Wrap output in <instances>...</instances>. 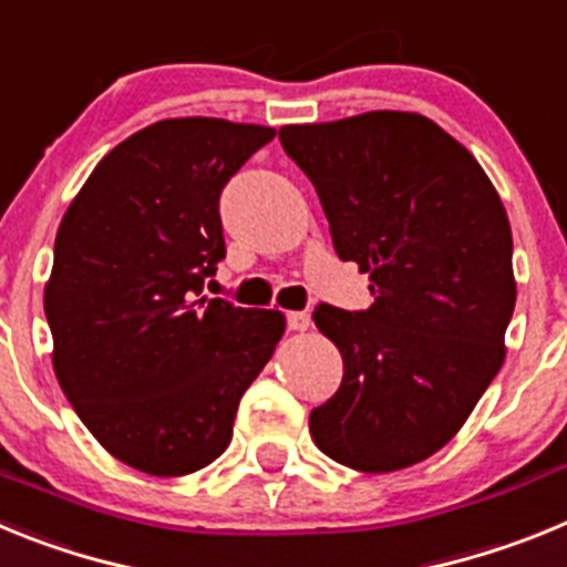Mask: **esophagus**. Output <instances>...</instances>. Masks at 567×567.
Instances as JSON below:
<instances>
[{"label": "esophagus", "mask_w": 567, "mask_h": 567, "mask_svg": "<svg viewBox=\"0 0 567 567\" xmlns=\"http://www.w3.org/2000/svg\"><path fill=\"white\" fill-rule=\"evenodd\" d=\"M287 323L292 332H307L312 327V318H309V312H289Z\"/></svg>", "instance_id": "34e87169"}]
</instances>
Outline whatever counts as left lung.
I'll return each instance as SVG.
<instances>
[{
  "mask_svg": "<svg viewBox=\"0 0 567 567\" xmlns=\"http://www.w3.org/2000/svg\"><path fill=\"white\" fill-rule=\"evenodd\" d=\"M278 135L318 189L338 255L369 272L374 295L365 312H315L343 380L309 414L312 440L365 474L423 463L463 429L505 360L517 280L499 193L420 113L372 110Z\"/></svg>",
  "mask_w": 567,
  "mask_h": 567,
  "instance_id": "obj_1",
  "label": "left lung"
}]
</instances>
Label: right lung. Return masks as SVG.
I'll return each mask as SVG.
<instances>
[{
    "mask_svg": "<svg viewBox=\"0 0 567 567\" xmlns=\"http://www.w3.org/2000/svg\"><path fill=\"white\" fill-rule=\"evenodd\" d=\"M275 127L187 115L110 150L56 233L53 372L104 452L153 477L204 468L284 338L278 309L198 298L224 258V184Z\"/></svg>",
    "mask_w": 567,
    "mask_h": 567,
    "instance_id": "add662e5",
    "label": "right lung"
}]
</instances>
